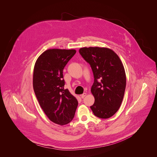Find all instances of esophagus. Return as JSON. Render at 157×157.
<instances>
[{
    "instance_id": "34e87169",
    "label": "esophagus",
    "mask_w": 157,
    "mask_h": 157,
    "mask_svg": "<svg viewBox=\"0 0 157 157\" xmlns=\"http://www.w3.org/2000/svg\"><path fill=\"white\" fill-rule=\"evenodd\" d=\"M86 95V92H84L83 94H82V95H80V97H81L82 98H83Z\"/></svg>"
}]
</instances>
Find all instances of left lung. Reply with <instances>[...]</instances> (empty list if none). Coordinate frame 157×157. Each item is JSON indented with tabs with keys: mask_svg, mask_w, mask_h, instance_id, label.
Listing matches in <instances>:
<instances>
[{
	"mask_svg": "<svg viewBox=\"0 0 157 157\" xmlns=\"http://www.w3.org/2000/svg\"><path fill=\"white\" fill-rule=\"evenodd\" d=\"M79 52L90 66L94 82L91 92L95 101L90 106L94 114L108 118L120 108L126 85L124 68L118 55L107 48H82Z\"/></svg>",
	"mask_w": 157,
	"mask_h": 157,
	"instance_id": "1",
	"label": "left lung"
}]
</instances>
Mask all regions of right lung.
<instances>
[{"label":"right lung","mask_w":157,"mask_h":157,"mask_svg":"<svg viewBox=\"0 0 157 157\" xmlns=\"http://www.w3.org/2000/svg\"><path fill=\"white\" fill-rule=\"evenodd\" d=\"M76 53L75 49H49L37 59L33 72V88L40 107L52 122L64 125L71 121L77 100L64 90L63 71Z\"/></svg>","instance_id":"add662e5"}]
</instances>
